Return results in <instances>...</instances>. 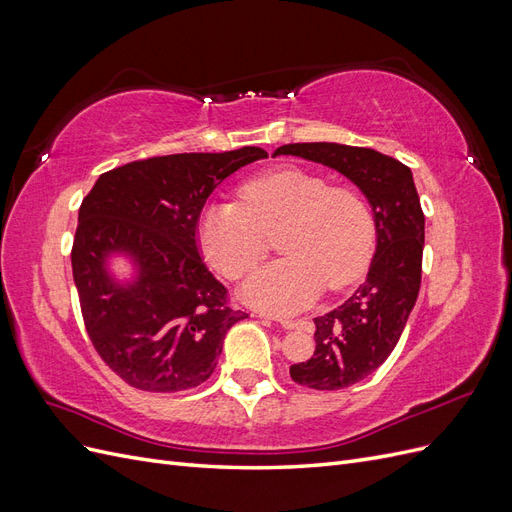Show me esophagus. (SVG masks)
<instances>
[{
    "label": "esophagus",
    "instance_id": "34e87169",
    "mask_svg": "<svg viewBox=\"0 0 512 512\" xmlns=\"http://www.w3.org/2000/svg\"><path fill=\"white\" fill-rule=\"evenodd\" d=\"M269 318H271V320H275V322H280V327H284V329H294V327H299V320L282 318V316H273V314H269Z\"/></svg>",
    "mask_w": 512,
    "mask_h": 512
}]
</instances>
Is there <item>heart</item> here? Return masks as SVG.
<instances>
[{"label":"heart","mask_w":512,"mask_h":512,"mask_svg":"<svg viewBox=\"0 0 512 512\" xmlns=\"http://www.w3.org/2000/svg\"><path fill=\"white\" fill-rule=\"evenodd\" d=\"M241 203L209 205L196 237L211 267L239 280L267 254L277 235V258L243 286L252 303L294 312L316 301L322 288L342 290L367 271L374 254V213L361 192L331 185L305 168H277L245 181Z\"/></svg>","instance_id":"1"}]
</instances>
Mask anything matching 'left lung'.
Masks as SVG:
<instances>
[{
  "label": "left lung",
  "instance_id": "left-lung-1",
  "mask_svg": "<svg viewBox=\"0 0 512 512\" xmlns=\"http://www.w3.org/2000/svg\"><path fill=\"white\" fill-rule=\"evenodd\" d=\"M273 156H299L335 168L367 196L374 211L378 243L367 280L346 303L314 318V356L290 367V378L307 389H346L389 359L416 303L425 245L421 198L406 164L367 147L292 143Z\"/></svg>",
  "mask_w": 512,
  "mask_h": 512
}]
</instances>
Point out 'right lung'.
I'll list each match as a JSON object with an SVG mask.
<instances>
[{
    "mask_svg": "<svg viewBox=\"0 0 512 512\" xmlns=\"http://www.w3.org/2000/svg\"><path fill=\"white\" fill-rule=\"evenodd\" d=\"M260 147L175 153L136 160L100 175L79 209L72 275L87 335L100 359L134 389L177 393L203 384L218 365L232 324L247 318L198 252V218L218 185ZM126 253L135 280L105 271Z\"/></svg>",
    "mask_w": 512,
    "mask_h": 512,
    "instance_id": "1",
    "label": "right lung"
}]
</instances>
